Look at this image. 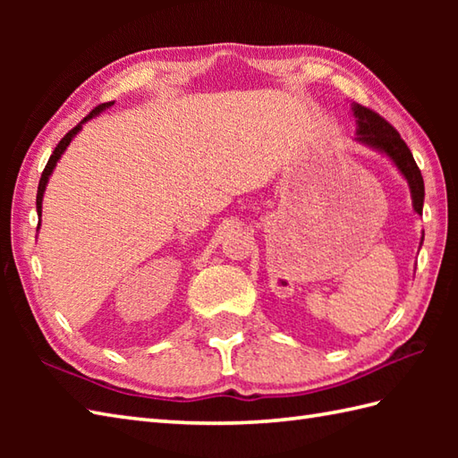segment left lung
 I'll return each instance as SVG.
<instances>
[{
  "label": "left lung",
  "instance_id": "8db88e82",
  "mask_svg": "<svg viewBox=\"0 0 458 458\" xmlns=\"http://www.w3.org/2000/svg\"><path fill=\"white\" fill-rule=\"evenodd\" d=\"M352 114L356 118V141L366 145V148L374 149L377 153L386 155L390 159L397 171L403 174V179L410 184L411 191V202L413 210L423 214V200H425V184L421 171L417 167L413 155L407 148L402 135L395 131L394 125L387 123L382 115L364 108L360 104H352ZM423 244V238H421Z\"/></svg>",
  "mask_w": 458,
  "mask_h": 458
}]
</instances>
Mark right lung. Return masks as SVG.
Listing matches in <instances>:
<instances>
[{"instance_id": "add662e5", "label": "right lung", "mask_w": 458, "mask_h": 458, "mask_svg": "<svg viewBox=\"0 0 458 458\" xmlns=\"http://www.w3.org/2000/svg\"><path fill=\"white\" fill-rule=\"evenodd\" d=\"M110 106H114V102L100 104L98 108H94L89 115H86V118H84L79 125H76V128H72L71 131H68V133L64 135V138H63L61 141H58V145H56L55 151H53V155H51V159H48L47 167H45V171H43V174H41V181H38V189H37V214H38V218H41V210H43V194H45V189H47V182H48V179H51V174H53V171H55V167H56L58 159L63 157V153L66 151L68 145H71V141L74 140V135L82 130V125H84L86 122H89V120L96 118V115L102 114L104 110H108ZM37 228H41V220H38V226H37Z\"/></svg>"}]
</instances>
